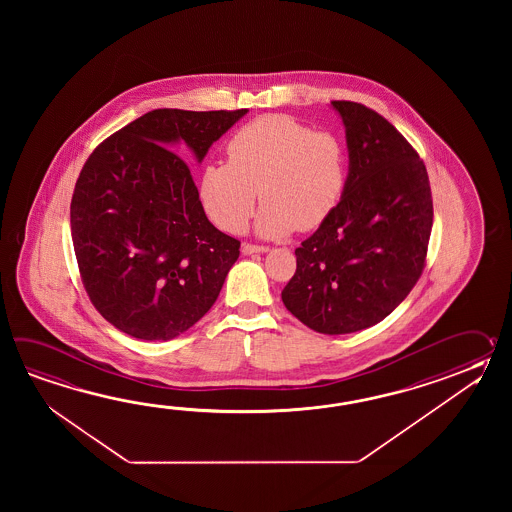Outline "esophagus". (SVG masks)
I'll use <instances>...</instances> for the list:
<instances>
[{
	"label": "esophagus",
	"mask_w": 512,
	"mask_h": 512,
	"mask_svg": "<svg viewBox=\"0 0 512 512\" xmlns=\"http://www.w3.org/2000/svg\"><path fill=\"white\" fill-rule=\"evenodd\" d=\"M269 251V247H263V245H251V243H245L243 247H241V252L245 254V256H252V254H263V252Z\"/></svg>",
	"instance_id": "1"
}]
</instances>
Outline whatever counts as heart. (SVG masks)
<instances>
[{
    "instance_id": "obj_1",
    "label": "heart",
    "mask_w": 512,
    "mask_h": 512,
    "mask_svg": "<svg viewBox=\"0 0 512 512\" xmlns=\"http://www.w3.org/2000/svg\"><path fill=\"white\" fill-rule=\"evenodd\" d=\"M229 163H210L199 179V197L219 229L247 227L260 190L254 229L261 238L322 225L348 185V153L329 131H313L287 115H263L245 124L227 144Z\"/></svg>"
}]
</instances>
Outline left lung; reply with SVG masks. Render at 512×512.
I'll return each mask as SVG.
<instances>
[{
	"mask_svg": "<svg viewBox=\"0 0 512 512\" xmlns=\"http://www.w3.org/2000/svg\"><path fill=\"white\" fill-rule=\"evenodd\" d=\"M346 128L348 185L338 207L298 247L285 307L324 335L375 326L412 291L434 207L425 164L379 113L333 100Z\"/></svg>",
	"mask_w": 512,
	"mask_h": 512,
	"instance_id": "8db88e82",
	"label": "left lung"
}]
</instances>
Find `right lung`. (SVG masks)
I'll list each match as a JSON object with an SVG mask.
<instances>
[{
	"label": "right lung",
	"instance_id": "add662e5",
	"mask_svg": "<svg viewBox=\"0 0 512 512\" xmlns=\"http://www.w3.org/2000/svg\"><path fill=\"white\" fill-rule=\"evenodd\" d=\"M247 111L153 109L89 155L71 236L91 302L122 333L172 340L218 300L240 241L208 221L185 162L203 163Z\"/></svg>",
	"mask_w": 512,
	"mask_h": 512
}]
</instances>
